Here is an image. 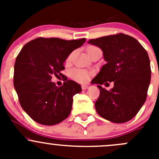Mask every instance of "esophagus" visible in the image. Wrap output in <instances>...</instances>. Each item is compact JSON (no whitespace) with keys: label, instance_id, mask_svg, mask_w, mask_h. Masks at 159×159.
Masks as SVG:
<instances>
[{"label":"esophagus","instance_id":"34e87169","mask_svg":"<svg viewBox=\"0 0 159 159\" xmlns=\"http://www.w3.org/2000/svg\"><path fill=\"white\" fill-rule=\"evenodd\" d=\"M89 88V86L86 85V84H82V85H81V89H82V90H87Z\"/></svg>","mask_w":159,"mask_h":159}]
</instances>
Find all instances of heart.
Listing matches in <instances>:
<instances>
[{"label": "heart", "mask_w": 159, "mask_h": 159, "mask_svg": "<svg viewBox=\"0 0 159 159\" xmlns=\"http://www.w3.org/2000/svg\"><path fill=\"white\" fill-rule=\"evenodd\" d=\"M70 60V55L67 59V61H69ZM70 76L78 82H86L89 81L90 78V74L87 70H81V69H73L70 70Z\"/></svg>", "instance_id": "obj_1"}]
</instances>
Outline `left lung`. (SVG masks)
I'll use <instances>...</instances> for the list:
<instances>
[{
	"label": "left lung",
	"mask_w": 159,
	"mask_h": 159,
	"mask_svg": "<svg viewBox=\"0 0 159 159\" xmlns=\"http://www.w3.org/2000/svg\"><path fill=\"white\" fill-rule=\"evenodd\" d=\"M88 43L100 48L106 61L93 83H114L110 91L98 85L100 95L95 109L111 122H127L146 100L152 73L148 53L137 40L121 33L91 39Z\"/></svg>",
	"instance_id": "1"
}]
</instances>
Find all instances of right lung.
Masks as SVG:
<instances>
[{
    "label": "right lung",
    "mask_w": 159,
    "mask_h": 159,
    "mask_svg": "<svg viewBox=\"0 0 159 159\" xmlns=\"http://www.w3.org/2000/svg\"><path fill=\"white\" fill-rule=\"evenodd\" d=\"M85 41L38 38L22 48L14 64V85L20 106L34 121L54 125L70 115L73 96L81 92V85L65 80L57 87L51 79L61 76L67 57Z\"/></svg>",
    "instance_id": "obj_1"
}]
</instances>
